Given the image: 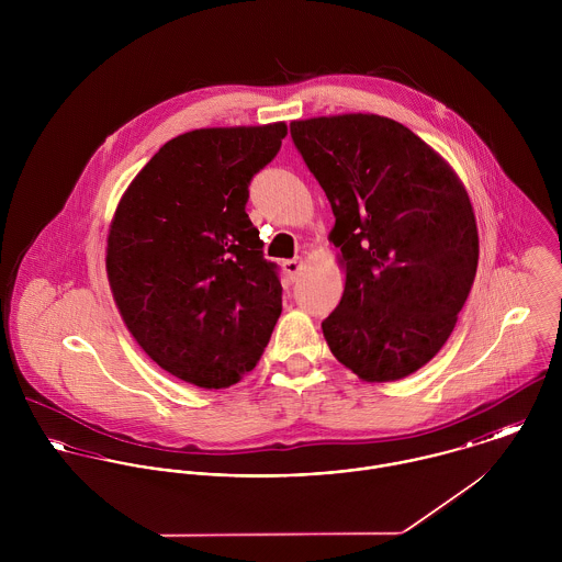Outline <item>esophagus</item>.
<instances>
[{
  "instance_id": "34e87169",
  "label": "esophagus",
  "mask_w": 562,
  "mask_h": 562,
  "mask_svg": "<svg viewBox=\"0 0 562 562\" xmlns=\"http://www.w3.org/2000/svg\"><path fill=\"white\" fill-rule=\"evenodd\" d=\"M283 270L288 272V277H290L292 281H296V279H299V274H301V270H303V257L285 259V261H283Z\"/></svg>"
}]
</instances>
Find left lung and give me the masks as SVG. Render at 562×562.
Masks as SVG:
<instances>
[{
  "instance_id": "obj_1",
  "label": "left lung",
  "mask_w": 562,
  "mask_h": 562,
  "mask_svg": "<svg viewBox=\"0 0 562 562\" xmlns=\"http://www.w3.org/2000/svg\"><path fill=\"white\" fill-rule=\"evenodd\" d=\"M292 140L330 203L346 285L322 322L339 363L398 381L448 341L479 268V229L459 175L398 121H292Z\"/></svg>"
}]
</instances>
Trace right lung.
<instances>
[{
    "label": "right lung",
    "mask_w": 562,
    "mask_h": 562,
    "mask_svg": "<svg viewBox=\"0 0 562 562\" xmlns=\"http://www.w3.org/2000/svg\"><path fill=\"white\" fill-rule=\"evenodd\" d=\"M285 136V123L186 132L116 205L105 248L114 303L138 346L190 385L238 383L281 316L277 266L244 207Z\"/></svg>",
    "instance_id": "right-lung-1"
}]
</instances>
